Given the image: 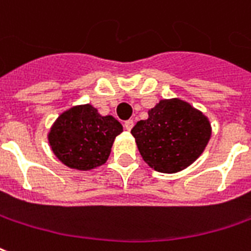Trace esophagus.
Wrapping results in <instances>:
<instances>
[{
    "mask_svg": "<svg viewBox=\"0 0 251 251\" xmlns=\"http://www.w3.org/2000/svg\"><path fill=\"white\" fill-rule=\"evenodd\" d=\"M133 125H134V122H133V121H131V120H129V121H126L125 125H124V126H125L126 130L130 131V130H131V127H133Z\"/></svg>",
    "mask_w": 251,
    "mask_h": 251,
    "instance_id": "34e87169",
    "label": "esophagus"
}]
</instances>
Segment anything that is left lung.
<instances>
[{
    "label": "left lung",
    "instance_id": "8db88e82",
    "mask_svg": "<svg viewBox=\"0 0 251 251\" xmlns=\"http://www.w3.org/2000/svg\"><path fill=\"white\" fill-rule=\"evenodd\" d=\"M144 162L157 173L175 174L196 162L212 136L208 117L179 98L162 99L148 118L131 129Z\"/></svg>",
    "mask_w": 251,
    "mask_h": 251
}]
</instances>
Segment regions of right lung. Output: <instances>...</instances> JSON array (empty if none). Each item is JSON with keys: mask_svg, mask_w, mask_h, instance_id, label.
<instances>
[{"mask_svg": "<svg viewBox=\"0 0 251 251\" xmlns=\"http://www.w3.org/2000/svg\"><path fill=\"white\" fill-rule=\"evenodd\" d=\"M124 127L113 115L92 104H76L59 114L47 133L52 153L66 167L91 171L107 162L115 137Z\"/></svg>", "mask_w": 251, "mask_h": 251, "instance_id": "1", "label": "right lung"}]
</instances>
